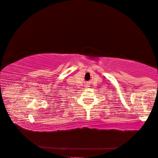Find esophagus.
I'll return each mask as SVG.
<instances>
[{
	"label": "esophagus",
	"mask_w": 158,
	"mask_h": 158,
	"mask_svg": "<svg viewBox=\"0 0 158 158\" xmlns=\"http://www.w3.org/2000/svg\"><path fill=\"white\" fill-rule=\"evenodd\" d=\"M85 87H86V88H87V87H89V84L88 83H87L86 85H85Z\"/></svg>",
	"instance_id": "obj_1"
}]
</instances>
